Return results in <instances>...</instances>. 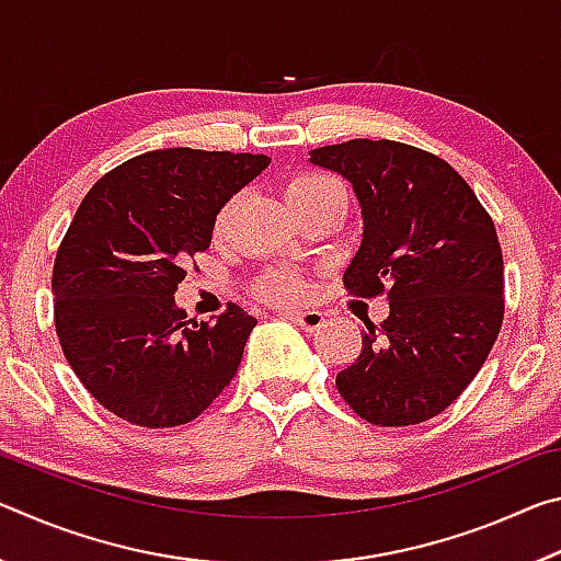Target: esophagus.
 Here are the masks:
<instances>
[{"mask_svg": "<svg viewBox=\"0 0 561 561\" xmlns=\"http://www.w3.org/2000/svg\"><path fill=\"white\" fill-rule=\"evenodd\" d=\"M282 317H287L294 324L301 327L304 331H319L324 327V314L317 309H309V311H284Z\"/></svg>", "mask_w": 561, "mask_h": 561, "instance_id": "1", "label": "esophagus"}]
</instances>
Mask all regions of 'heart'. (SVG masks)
Wrapping results in <instances>:
<instances>
[{
    "label": "heart",
    "instance_id": "obj_1",
    "mask_svg": "<svg viewBox=\"0 0 561 561\" xmlns=\"http://www.w3.org/2000/svg\"><path fill=\"white\" fill-rule=\"evenodd\" d=\"M334 193H344L339 185V180L327 175V173H314V170H311V173L297 175L287 185V203L311 201V197H324V195H334ZM230 210H232V203L222 207V213L217 215V222H215L217 234L225 230ZM304 289H307L304 287V279L291 270H274L260 282V291L264 294V297L274 299V301H297L304 297Z\"/></svg>",
    "mask_w": 561,
    "mask_h": 561
}]
</instances>
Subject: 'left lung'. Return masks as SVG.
I'll list each match as a JSON object with an SVG mask.
<instances>
[{"mask_svg":"<svg viewBox=\"0 0 561 561\" xmlns=\"http://www.w3.org/2000/svg\"><path fill=\"white\" fill-rule=\"evenodd\" d=\"M360 203L364 240L344 270L348 294L388 297L360 354L336 376L351 411L381 428L443 413L485 364L505 317L502 250L490 213L443 158L398 140L311 150Z\"/></svg>","mask_w":561,"mask_h":561,"instance_id":"8db88e82","label":"left lung"}]
</instances>
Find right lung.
<instances>
[{"label":"right lung","mask_w":561,"mask_h":561,"mask_svg":"<svg viewBox=\"0 0 561 561\" xmlns=\"http://www.w3.org/2000/svg\"><path fill=\"white\" fill-rule=\"evenodd\" d=\"M270 165L230 150H150L83 197L51 274L64 356L96 401L140 428L195 421L237 374L257 319L175 307L187 262L210 250L217 213Z\"/></svg>","instance_id":"right-lung-1"}]
</instances>
